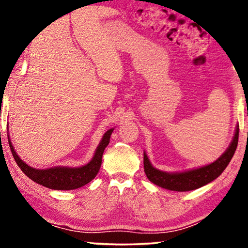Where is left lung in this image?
Wrapping results in <instances>:
<instances>
[{
	"mask_svg": "<svg viewBox=\"0 0 248 248\" xmlns=\"http://www.w3.org/2000/svg\"><path fill=\"white\" fill-rule=\"evenodd\" d=\"M238 134L239 125H237L235 134H233L232 141L230 142L229 147L216 161L202 166V167L188 169V170L184 171L168 172L155 168L144 151L143 165L145 175L151 183L158 185L159 187L169 189V191L187 192L202 187V186L209 184V183L215 181L217 177H219L228 166L233 154H235L237 144H238Z\"/></svg>",
	"mask_w": 248,
	"mask_h": 248,
	"instance_id": "obj_1",
	"label": "left lung"
}]
</instances>
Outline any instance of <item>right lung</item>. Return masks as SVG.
<instances>
[{
    "instance_id": "right-lung-1",
    "label": "right lung",
    "mask_w": 248,
    "mask_h": 248,
    "mask_svg": "<svg viewBox=\"0 0 248 248\" xmlns=\"http://www.w3.org/2000/svg\"><path fill=\"white\" fill-rule=\"evenodd\" d=\"M113 131L114 128H110L103 135L100 143L98 144L96 151H94L93 159L81 167L56 166V167L47 169H36L21 160V158L19 157L15 148H13L11 140H9V145L16 162L23 171V174L28 176L30 179L47 188L57 189V191H70V189L82 187L96 177L100 169L104 150L109 143V139Z\"/></svg>"
}]
</instances>
